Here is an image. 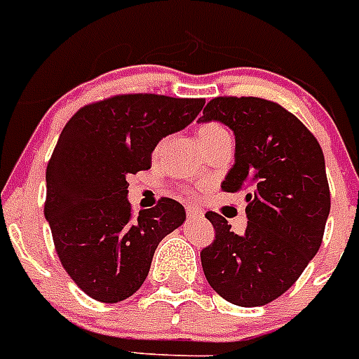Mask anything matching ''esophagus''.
<instances>
[{
    "label": "esophagus",
    "instance_id": "obj_1",
    "mask_svg": "<svg viewBox=\"0 0 359 359\" xmlns=\"http://www.w3.org/2000/svg\"><path fill=\"white\" fill-rule=\"evenodd\" d=\"M186 215H188V219H203L204 212L201 208L188 204V206H186Z\"/></svg>",
    "mask_w": 359,
    "mask_h": 359
}]
</instances>
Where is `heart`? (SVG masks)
Returning a JSON list of instances; mask_svg holds the SVG:
<instances>
[{
    "instance_id": "b5f03b06",
    "label": "heart",
    "mask_w": 359,
    "mask_h": 359,
    "mask_svg": "<svg viewBox=\"0 0 359 359\" xmlns=\"http://www.w3.org/2000/svg\"><path fill=\"white\" fill-rule=\"evenodd\" d=\"M226 129L222 128V126H219V123H204V126H201V128L197 129V138H198V144H201V147L208 146L210 142H213V140H217V138L221 137H226Z\"/></svg>"
}]
</instances>
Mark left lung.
Instances as JSON below:
<instances>
[{
    "mask_svg": "<svg viewBox=\"0 0 359 359\" xmlns=\"http://www.w3.org/2000/svg\"><path fill=\"white\" fill-rule=\"evenodd\" d=\"M198 122H221L236 137V162L221 188L246 191V230L231 231L208 212L215 241L201 252L210 287L239 306L285 294L318 254L330 213L325 156L318 140L276 102L221 96Z\"/></svg>",
    "mask_w": 359,
    "mask_h": 359,
    "instance_id": "left-lung-1",
    "label": "left lung"
}]
</instances>
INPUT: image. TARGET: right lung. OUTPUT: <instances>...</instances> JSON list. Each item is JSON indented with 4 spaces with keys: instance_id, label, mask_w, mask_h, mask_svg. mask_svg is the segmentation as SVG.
I'll return each mask as SVG.
<instances>
[{
    "instance_id": "right-lung-1",
    "label": "right lung",
    "mask_w": 359,
    "mask_h": 359,
    "mask_svg": "<svg viewBox=\"0 0 359 359\" xmlns=\"http://www.w3.org/2000/svg\"><path fill=\"white\" fill-rule=\"evenodd\" d=\"M203 107L197 98L120 95L86 105L65 123L45 173V219L63 268L93 299L133 296L158 243L186 221L173 198L131 215L128 177L149 170L156 144Z\"/></svg>"
}]
</instances>
